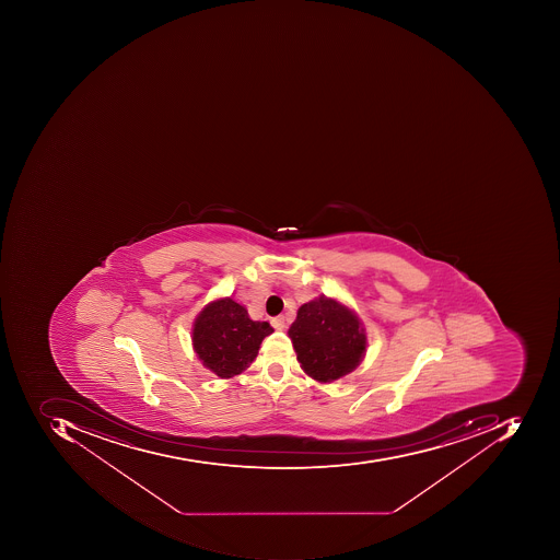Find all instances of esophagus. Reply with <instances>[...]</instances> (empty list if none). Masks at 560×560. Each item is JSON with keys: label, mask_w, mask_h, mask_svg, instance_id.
I'll return each instance as SVG.
<instances>
[{"label": "esophagus", "mask_w": 560, "mask_h": 560, "mask_svg": "<svg viewBox=\"0 0 560 560\" xmlns=\"http://www.w3.org/2000/svg\"><path fill=\"white\" fill-rule=\"evenodd\" d=\"M271 323L276 329H284L285 328L284 316H275V318L271 319Z\"/></svg>", "instance_id": "obj_1"}]
</instances>
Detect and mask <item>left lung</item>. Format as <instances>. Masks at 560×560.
<instances>
[{
  "mask_svg": "<svg viewBox=\"0 0 560 560\" xmlns=\"http://www.w3.org/2000/svg\"><path fill=\"white\" fill-rule=\"evenodd\" d=\"M288 332L301 369L323 384L345 377L365 353L366 338L359 318L328 298L303 304Z\"/></svg>",
  "mask_w": 560,
  "mask_h": 560,
  "instance_id": "1",
  "label": "left lung"
}]
</instances>
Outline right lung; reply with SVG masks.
<instances>
[{"label": "right lung", "instance_id": "add662e5", "mask_svg": "<svg viewBox=\"0 0 560 560\" xmlns=\"http://www.w3.org/2000/svg\"><path fill=\"white\" fill-rule=\"evenodd\" d=\"M272 331L269 323L253 322L244 306L225 298L201 311L194 325V348L207 369L220 378H231L253 363Z\"/></svg>", "mask_w": 560, "mask_h": 560}]
</instances>
